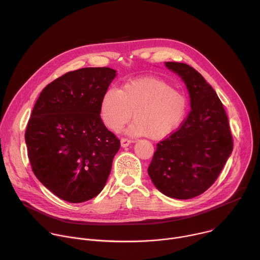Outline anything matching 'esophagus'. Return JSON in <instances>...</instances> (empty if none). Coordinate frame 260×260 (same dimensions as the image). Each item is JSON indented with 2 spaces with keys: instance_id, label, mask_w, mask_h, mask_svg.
I'll list each match as a JSON object with an SVG mask.
<instances>
[{
  "instance_id": "obj_1",
  "label": "esophagus",
  "mask_w": 260,
  "mask_h": 260,
  "mask_svg": "<svg viewBox=\"0 0 260 260\" xmlns=\"http://www.w3.org/2000/svg\"><path fill=\"white\" fill-rule=\"evenodd\" d=\"M133 141L131 139H127V138H122L121 139V146L122 147H127Z\"/></svg>"
}]
</instances>
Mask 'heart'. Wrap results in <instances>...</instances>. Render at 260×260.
<instances>
[{
  "label": "heart",
  "mask_w": 260,
  "mask_h": 260,
  "mask_svg": "<svg viewBox=\"0 0 260 260\" xmlns=\"http://www.w3.org/2000/svg\"><path fill=\"white\" fill-rule=\"evenodd\" d=\"M187 100L178 89L157 78L126 82L121 89L110 87L103 95L101 116L105 125L119 132L133 117L128 133L158 140L170 135L182 122Z\"/></svg>",
  "instance_id": "heart-1"
}]
</instances>
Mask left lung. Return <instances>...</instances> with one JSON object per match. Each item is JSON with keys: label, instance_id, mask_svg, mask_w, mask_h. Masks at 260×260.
<instances>
[{"label": "left lung", "instance_id": "8db88e82", "mask_svg": "<svg viewBox=\"0 0 260 260\" xmlns=\"http://www.w3.org/2000/svg\"><path fill=\"white\" fill-rule=\"evenodd\" d=\"M166 66L186 84L191 110L177 131L157 143L148 174L167 197L188 200L217 180L233 151V136L223 105L201 74L183 62Z\"/></svg>", "mask_w": 260, "mask_h": 260}]
</instances>
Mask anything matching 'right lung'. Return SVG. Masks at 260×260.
<instances>
[{
    "instance_id": "right-lung-1",
    "label": "right lung",
    "mask_w": 260,
    "mask_h": 260,
    "mask_svg": "<svg viewBox=\"0 0 260 260\" xmlns=\"http://www.w3.org/2000/svg\"><path fill=\"white\" fill-rule=\"evenodd\" d=\"M110 68H82L49 83L37 100L24 138L35 176L56 197L83 203L104 188L119 139L101 118Z\"/></svg>"
}]
</instances>
